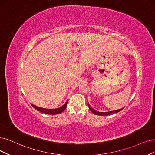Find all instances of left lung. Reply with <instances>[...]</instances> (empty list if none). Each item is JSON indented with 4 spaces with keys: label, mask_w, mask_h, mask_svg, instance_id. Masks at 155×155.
<instances>
[{
    "label": "left lung",
    "mask_w": 155,
    "mask_h": 155,
    "mask_svg": "<svg viewBox=\"0 0 155 155\" xmlns=\"http://www.w3.org/2000/svg\"><path fill=\"white\" fill-rule=\"evenodd\" d=\"M89 109L91 110V111L92 112L93 114H96V115H98V116H108V115H110V114H112L114 113H117V112L121 111V110L123 109V108H121V109L114 110V111H111V112H97V111H95L94 110H93V108H91L90 106H89Z\"/></svg>",
    "instance_id": "8db88e82"
}]
</instances>
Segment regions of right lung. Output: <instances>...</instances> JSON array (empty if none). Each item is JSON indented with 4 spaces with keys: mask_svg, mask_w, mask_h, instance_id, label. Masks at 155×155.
<instances>
[{
    "mask_svg": "<svg viewBox=\"0 0 155 155\" xmlns=\"http://www.w3.org/2000/svg\"><path fill=\"white\" fill-rule=\"evenodd\" d=\"M67 103H68V101H66V104L62 107H61L60 108H56V109H47V108H40V107H36V106H34L33 105H32V106L34 108H35L36 110H37L38 111H40L41 112L47 114H51V115H55V114H58L61 113L62 112H63L66 109Z\"/></svg>",
    "mask_w": 155,
    "mask_h": 155,
    "instance_id": "obj_1",
    "label": "right lung"
}]
</instances>
